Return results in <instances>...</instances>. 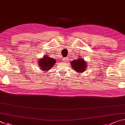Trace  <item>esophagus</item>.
<instances>
[{
  "mask_svg": "<svg viewBox=\"0 0 125 125\" xmlns=\"http://www.w3.org/2000/svg\"><path fill=\"white\" fill-rule=\"evenodd\" d=\"M67 60H68V59H67V58H64V59H63V60H64V62H66V61H67Z\"/></svg>",
  "mask_w": 125,
  "mask_h": 125,
  "instance_id": "obj_1",
  "label": "esophagus"
}]
</instances>
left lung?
<instances>
[{"label":"left lung","instance_id":"obj_1","mask_svg":"<svg viewBox=\"0 0 125 125\" xmlns=\"http://www.w3.org/2000/svg\"><path fill=\"white\" fill-rule=\"evenodd\" d=\"M70 64L72 68L78 73H81L85 71L87 67V61L80 56L77 59H75L73 61H71Z\"/></svg>","mask_w":125,"mask_h":125}]
</instances>
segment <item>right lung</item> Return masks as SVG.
<instances>
[{"mask_svg": "<svg viewBox=\"0 0 125 125\" xmlns=\"http://www.w3.org/2000/svg\"><path fill=\"white\" fill-rule=\"evenodd\" d=\"M56 61L55 59L52 58L47 55H44L42 58H40L38 60V66L41 70L47 73L54 66Z\"/></svg>", "mask_w": 125, "mask_h": 125, "instance_id": "add662e5", "label": "right lung"}]
</instances>
